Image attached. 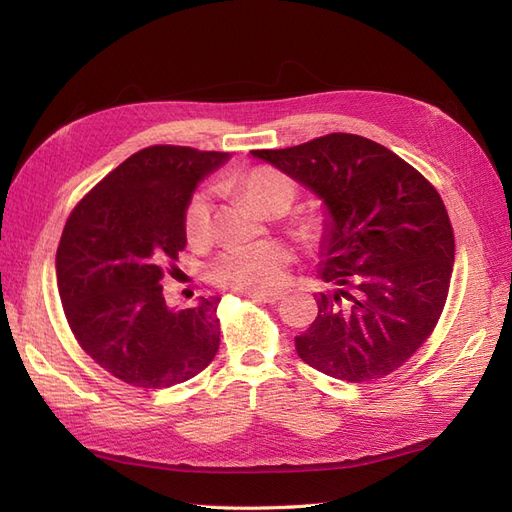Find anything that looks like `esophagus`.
Returning <instances> with one entry per match:
<instances>
[{
	"label": "esophagus",
	"mask_w": 512,
	"mask_h": 512,
	"mask_svg": "<svg viewBox=\"0 0 512 512\" xmlns=\"http://www.w3.org/2000/svg\"><path fill=\"white\" fill-rule=\"evenodd\" d=\"M284 297L282 292H271V294H250V299L256 301V303H269V305H275L277 301H280Z\"/></svg>",
	"instance_id": "1"
}]
</instances>
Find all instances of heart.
<instances>
[{
    "label": "heart",
    "mask_w": 512,
    "mask_h": 512,
    "mask_svg": "<svg viewBox=\"0 0 512 512\" xmlns=\"http://www.w3.org/2000/svg\"><path fill=\"white\" fill-rule=\"evenodd\" d=\"M232 188L239 190L243 198L260 213L286 211L297 196V188L290 177L275 168H250L232 179ZM185 235L192 243H200L209 237L211 226V200L209 192H196L185 207ZM318 222L303 220L297 224V232L303 239L318 235ZM292 260L290 247L280 241H260L252 245L228 247L224 254L215 258L211 265L213 280L228 290L247 294H265L286 280V271Z\"/></svg>",
    "instance_id": "b5f03b06"
}]
</instances>
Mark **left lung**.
Returning <instances> with one entry per match:
<instances>
[{
  "instance_id": "obj_1",
  "label": "left lung",
  "mask_w": 512,
  "mask_h": 512,
  "mask_svg": "<svg viewBox=\"0 0 512 512\" xmlns=\"http://www.w3.org/2000/svg\"><path fill=\"white\" fill-rule=\"evenodd\" d=\"M324 207L318 316L294 337L322 374L367 382L404 365L436 327L455 237L436 188L369 138L335 132L288 149L252 151Z\"/></svg>"
}]
</instances>
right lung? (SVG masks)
<instances>
[{
	"label": "right lung",
	"instance_id": "add662e5",
	"mask_svg": "<svg viewBox=\"0 0 512 512\" xmlns=\"http://www.w3.org/2000/svg\"><path fill=\"white\" fill-rule=\"evenodd\" d=\"M228 160L230 153L190 147L141 149L66 222L57 286L68 324L91 359L126 384L168 389L218 354L220 297L168 307L162 280L188 243L185 207L196 185Z\"/></svg>",
	"mask_w": 512,
	"mask_h": 512
}]
</instances>
